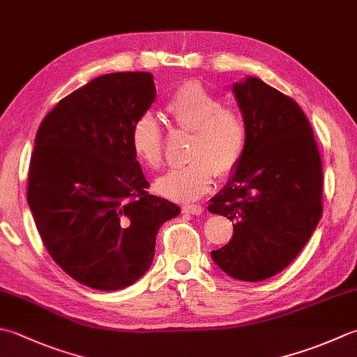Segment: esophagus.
Returning a JSON list of instances; mask_svg holds the SVG:
<instances>
[{"instance_id":"1","label":"esophagus","mask_w":357,"mask_h":357,"mask_svg":"<svg viewBox=\"0 0 357 357\" xmlns=\"http://www.w3.org/2000/svg\"><path fill=\"white\" fill-rule=\"evenodd\" d=\"M204 212V207L198 206V204H190V206H184L183 207V213H190V215H201Z\"/></svg>"}]
</instances>
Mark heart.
Returning a JSON list of instances; mask_svg holds the SVG:
<instances>
[{"mask_svg":"<svg viewBox=\"0 0 357 357\" xmlns=\"http://www.w3.org/2000/svg\"><path fill=\"white\" fill-rule=\"evenodd\" d=\"M167 113L176 127L193 131L190 162L156 179L155 190L162 197L188 202L208 192L215 174L229 176L246 149V125L238 111L222 107V100L199 82L179 86L167 103ZM135 156L149 169L162 164L164 132L151 114L139 116L130 130Z\"/></svg>","mask_w":357,"mask_h":357,"instance_id":"1","label":"heart"}]
</instances>
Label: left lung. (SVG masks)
Returning a JSON list of instances; mask_svg holds the SVG:
<instances>
[{
  "mask_svg": "<svg viewBox=\"0 0 357 357\" xmlns=\"http://www.w3.org/2000/svg\"><path fill=\"white\" fill-rule=\"evenodd\" d=\"M246 149L208 212L234 221L211 255L243 282L274 277L294 261L322 218L324 172L312 128L296 100L257 77L234 85Z\"/></svg>",
  "mask_w": 357,
  "mask_h": 357,
  "instance_id": "left-lung-1",
  "label": "left lung"
}]
</instances>
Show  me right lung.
<instances>
[{
  "label": "right lung",
  "mask_w": 357,
  "mask_h": 357,
  "mask_svg": "<svg viewBox=\"0 0 357 357\" xmlns=\"http://www.w3.org/2000/svg\"><path fill=\"white\" fill-rule=\"evenodd\" d=\"M156 97L150 73L96 77L49 111L35 136L27 204L45 248L74 280L127 288L150 269L179 207L150 187L130 130Z\"/></svg>",
  "instance_id": "obj_1"
}]
</instances>
